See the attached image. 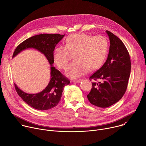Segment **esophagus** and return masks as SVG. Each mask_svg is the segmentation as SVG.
I'll return each instance as SVG.
<instances>
[{
	"label": "esophagus",
	"instance_id": "34e87169",
	"mask_svg": "<svg viewBox=\"0 0 146 146\" xmlns=\"http://www.w3.org/2000/svg\"><path fill=\"white\" fill-rule=\"evenodd\" d=\"M81 81H82V80H81V79H79V80H73V82H75V83H79V82H80Z\"/></svg>",
	"mask_w": 146,
	"mask_h": 146
}]
</instances>
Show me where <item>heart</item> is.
<instances>
[{"label":"heart","instance_id":"heart-1","mask_svg":"<svg viewBox=\"0 0 146 146\" xmlns=\"http://www.w3.org/2000/svg\"><path fill=\"white\" fill-rule=\"evenodd\" d=\"M108 48L109 42L105 36H92L82 33L72 34L67 37L65 46L56 47L53 59L59 69H64L73 54L75 59L68 66L66 75L77 78L84 74L87 70L92 71L99 68L107 57Z\"/></svg>","mask_w":146,"mask_h":146}]
</instances>
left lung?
<instances>
[{
    "label": "left lung",
    "instance_id": "obj_1",
    "mask_svg": "<svg viewBox=\"0 0 146 146\" xmlns=\"http://www.w3.org/2000/svg\"><path fill=\"white\" fill-rule=\"evenodd\" d=\"M110 40L108 59L103 65L90 77L101 80L92 82V89L87 96L90 102L99 108H108L118 102L125 92L130 76L131 63L129 52L122 41L109 31Z\"/></svg>",
    "mask_w": 146,
    "mask_h": 146
}]
</instances>
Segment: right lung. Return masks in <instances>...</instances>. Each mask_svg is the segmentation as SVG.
Here are the masks:
<instances>
[{
    "label": "right lung",
    "instance_id": "obj_1",
    "mask_svg": "<svg viewBox=\"0 0 146 146\" xmlns=\"http://www.w3.org/2000/svg\"><path fill=\"white\" fill-rule=\"evenodd\" d=\"M64 36L65 35L46 33L33 36L21 43L13 55V58H14L25 50L34 48L43 54L51 65L50 80L42 91L36 94H28L19 89L14 83L18 95L28 105L35 109L44 111L56 106L60 100L64 87L70 84V81L52 66L54 49Z\"/></svg>",
    "mask_w": 146,
    "mask_h": 146
}]
</instances>
